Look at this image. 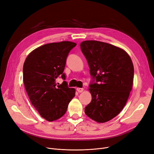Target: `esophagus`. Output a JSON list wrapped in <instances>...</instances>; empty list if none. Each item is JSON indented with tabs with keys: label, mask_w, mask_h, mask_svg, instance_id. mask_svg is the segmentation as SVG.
Returning <instances> with one entry per match:
<instances>
[{
	"label": "esophagus",
	"mask_w": 154,
	"mask_h": 154,
	"mask_svg": "<svg viewBox=\"0 0 154 154\" xmlns=\"http://www.w3.org/2000/svg\"><path fill=\"white\" fill-rule=\"evenodd\" d=\"M77 91L79 93L82 92L84 91V88H77Z\"/></svg>",
	"instance_id": "esophagus-1"
}]
</instances>
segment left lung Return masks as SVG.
Listing matches in <instances>:
<instances>
[{
    "mask_svg": "<svg viewBox=\"0 0 154 154\" xmlns=\"http://www.w3.org/2000/svg\"><path fill=\"white\" fill-rule=\"evenodd\" d=\"M80 46L93 79L88 89L92 101L85 113L95 122H106L125 106L133 84L132 61L125 51L110 44L86 40Z\"/></svg>",
    "mask_w": 154,
    "mask_h": 154,
    "instance_id": "8db88e82",
    "label": "left lung"
}]
</instances>
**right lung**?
I'll use <instances>...</instances> for the list:
<instances>
[{"instance_id": "obj_1", "label": "right lung", "mask_w": 154, "mask_h": 154, "mask_svg": "<svg viewBox=\"0 0 154 154\" xmlns=\"http://www.w3.org/2000/svg\"><path fill=\"white\" fill-rule=\"evenodd\" d=\"M76 44L70 41L51 43L31 52L23 67V80L30 100L46 120H56L67 111L75 90L67 82L57 85L56 79L66 80L63 70L69 53Z\"/></svg>"}]
</instances>
